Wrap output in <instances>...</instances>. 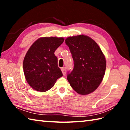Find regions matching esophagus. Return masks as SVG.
I'll list each match as a JSON object with an SVG mask.
<instances>
[{"instance_id":"esophagus-1","label":"esophagus","mask_w":130,"mask_h":130,"mask_svg":"<svg viewBox=\"0 0 130 130\" xmlns=\"http://www.w3.org/2000/svg\"><path fill=\"white\" fill-rule=\"evenodd\" d=\"M61 71L62 72V74L63 76H65L66 73H67V69H66L65 67H63L61 68Z\"/></svg>"}]
</instances>
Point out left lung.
I'll return each instance as SVG.
<instances>
[{
  "label": "left lung",
  "instance_id": "8db88e82",
  "mask_svg": "<svg viewBox=\"0 0 130 130\" xmlns=\"http://www.w3.org/2000/svg\"><path fill=\"white\" fill-rule=\"evenodd\" d=\"M69 47L74 67L68 72L70 86L80 94H88L98 88L103 80L106 61L102 50L90 37L80 35L65 39Z\"/></svg>",
  "mask_w": 130,
  "mask_h": 130
}]
</instances>
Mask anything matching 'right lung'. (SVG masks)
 <instances>
[{
	"mask_svg": "<svg viewBox=\"0 0 130 130\" xmlns=\"http://www.w3.org/2000/svg\"><path fill=\"white\" fill-rule=\"evenodd\" d=\"M63 41V38L43 37L37 39L28 49L23 67L26 80L34 89L47 91L62 76L54 52Z\"/></svg>",
	"mask_w": 130,
	"mask_h": 130,
	"instance_id": "add662e5",
	"label": "right lung"
}]
</instances>
